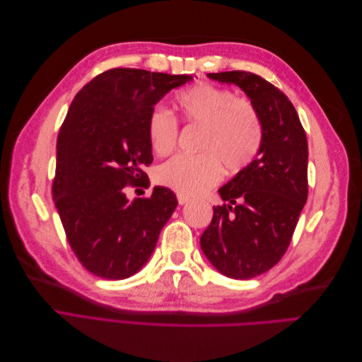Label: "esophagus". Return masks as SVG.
<instances>
[{"label": "esophagus", "mask_w": 362, "mask_h": 362, "mask_svg": "<svg viewBox=\"0 0 362 362\" xmlns=\"http://www.w3.org/2000/svg\"><path fill=\"white\" fill-rule=\"evenodd\" d=\"M178 202H180V205H185V204L190 202V198H189V196H185V194H178Z\"/></svg>", "instance_id": "34e87169"}]
</instances>
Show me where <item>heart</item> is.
<instances>
[{"mask_svg":"<svg viewBox=\"0 0 362 362\" xmlns=\"http://www.w3.org/2000/svg\"><path fill=\"white\" fill-rule=\"evenodd\" d=\"M175 108L190 125L202 127L199 156H175L156 172V180L180 194H199L222 178V166L238 172L255 160L262 144V122L257 108L234 92L201 83L175 98ZM151 148L158 156L170 152L178 139V124L164 108L148 120Z\"/></svg>","mask_w":362,"mask_h":362,"instance_id":"1","label":"heart"}]
</instances>
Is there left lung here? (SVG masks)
<instances>
[{
	"label": "left lung",
	"mask_w": 362,
	"mask_h": 362,
	"mask_svg": "<svg viewBox=\"0 0 362 362\" xmlns=\"http://www.w3.org/2000/svg\"><path fill=\"white\" fill-rule=\"evenodd\" d=\"M242 89L262 122L255 160L218 189L223 206L201 235L206 259L222 275L250 279L286 254L308 198V141L298 112L275 86L246 71L206 74Z\"/></svg>",
	"instance_id": "8db88e82"
}]
</instances>
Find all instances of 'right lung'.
Instances as JSON below:
<instances>
[{
    "instance_id": "1",
    "label": "right lung",
    "mask_w": 362,
    "mask_h": 362,
    "mask_svg": "<svg viewBox=\"0 0 362 362\" xmlns=\"http://www.w3.org/2000/svg\"><path fill=\"white\" fill-rule=\"evenodd\" d=\"M193 80L144 69L103 72L75 95L57 139L52 182L56 204L76 258L93 275L125 279L144 267L161 228L178 205L166 187L129 201L127 184L149 181L148 120L172 89Z\"/></svg>"
}]
</instances>
